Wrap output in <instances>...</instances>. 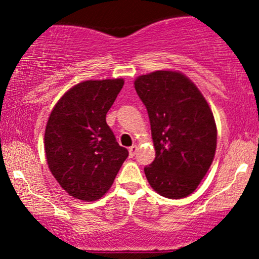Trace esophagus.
Returning a JSON list of instances; mask_svg holds the SVG:
<instances>
[{"instance_id": "34e87169", "label": "esophagus", "mask_w": 259, "mask_h": 259, "mask_svg": "<svg viewBox=\"0 0 259 259\" xmlns=\"http://www.w3.org/2000/svg\"><path fill=\"white\" fill-rule=\"evenodd\" d=\"M136 152H138V146H136V145H133L132 147H129V156L130 157L135 156Z\"/></svg>"}]
</instances>
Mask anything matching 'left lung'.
<instances>
[{
	"label": "left lung",
	"instance_id": "obj_1",
	"mask_svg": "<svg viewBox=\"0 0 259 259\" xmlns=\"http://www.w3.org/2000/svg\"><path fill=\"white\" fill-rule=\"evenodd\" d=\"M135 90L147 108L156 158L145 174L167 198L191 195L214 158L213 113L194 82L179 72L157 70L139 76Z\"/></svg>",
	"mask_w": 259,
	"mask_h": 259
}]
</instances>
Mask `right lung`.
<instances>
[{
  "mask_svg": "<svg viewBox=\"0 0 259 259\" xmlns=\"http://www.w3.org/2000/svg\"><path fill=\"white\" fill-rule=\"evenodd\" d=\"M123 85V79L82 81L65 92L50 114L47 164L59 185L78 200L102 197L129 156L106 123Z\"/></svg>",
  "mask_w": 259,
  "mask_h": 259,
  "instance_id": "obj_1",
  "label": "right lung"
}]
</instances>
